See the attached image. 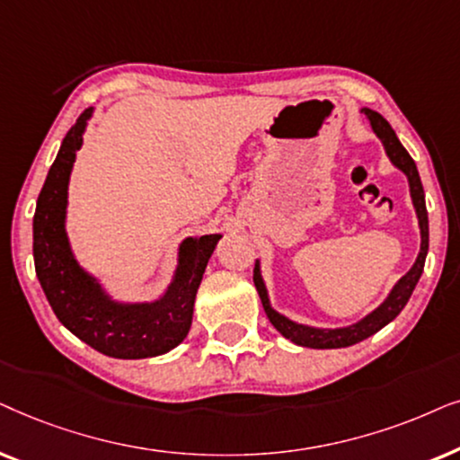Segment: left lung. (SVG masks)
<instances>
[{"label":"left lung","mask_w":460,"mask_h":460,"mask_svg":"<svg viewBox=\"0 0 460 460\" xmlns=\"http://www.w3.org/2000/svg\"><path fill=\"white\" fill-rule=\"evenodd\" d=\"M366 115V119L370 121L372 132L376 134V138L381 140L385 146V153H387L389 162L394 164L397 170H402L408 179L410 187V198H412V206L416 212V218H419V229H420V250L419 256H416L414 265L410 267V271L403 275V278L397 279V284L391 288L387 298L378 305L375 311H370L368 315H364L362 320H358L351 326L342 328H315L307 326V323H298L286 317L279 311L271 307V301H269V292L265 286V279H262L261 273V261L254 262V286L259 290L261 303L265 307V314L269 322L273 323V328L284 336V339L292 341L294 345L309 347V349H341V347H351L355 342L368 339V336L376 334L378 330L387 326L389 322H394L397 315L402 314V309L406 307V303L412 296V290L419 284L422 267H425L427 250H429V218H427V206H425V191H422V182L419 176V170H416L414 159L410 157V153L403 149L400 138L395 137L394 128L389 126V121L383 118L381 113L372 111V109L364 107L359 109Z\"/></svg>","instance_id":"1"}]
</instances>
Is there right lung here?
Here are the masks:
<instances>
[{
  "label": "right lung",
  "instance_id": "right-lung-1",
  "mask_svg": "<svg viewBox=\"0 0 460 460\" xmlns=\"http://www.w3.org/2000/svg\"><path fill=\"white\" fill-rule=\"evenodd\" d=\"M94 107L66 132L38 198L33 217L35 273L63 326L96 351L118 359H143L181 345L193 320L195 294L223 235L185 237L166 290L153 301L113 298L102 281L79 265L66 235L69 181Z\"/></svg>",
  "mask_w": 460,
  "mask_h": 460
}]
</instances>
